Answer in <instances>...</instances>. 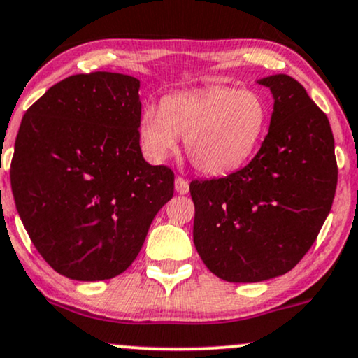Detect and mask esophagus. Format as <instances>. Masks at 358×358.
<instances>
[{"label":"esophagus","mask_w":358,"mask_h":358,"mask_svg":"<svg viewBox=\"0 0 358 358\" xmlns=\"http://www.w3.org/2000/svg\"><path fill=\"white\" fill-rule=\"evenodd\" d=\"M175 190H176V193H180V195H187L188 190H190V183H188V180L182 178V176H176Z\"/></svg>","instance_id":"esophagus-1"}]
</instances>
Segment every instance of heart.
Listing matches in <instances>:
<instances>
[{
  "mask_svg": "<svg viewBox=\"0 0 358 358\" xmlns=\"http://www.w3.org/2000/svg\"><path fill=\"white\" fill-rule=\"evenodd\" d=\"M270 118L268 103L253 88L212 86L178 92L146 105L138 133L145 153L160 162L185 138L188 160L205 175L222 176L242 168L260 145Z\"/></svg>",
  "mask_w": 358,
  "mask_h": 358,
  "instance_id": "1",
  "label": "heart"
}]
</instances>
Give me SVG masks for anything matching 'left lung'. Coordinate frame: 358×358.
I'll return each mask as SVG.
<instances>
[{
    "mask_svg": "<svg viewBox=\"0 0 358 358\" xmlns=\"http://www.w3.org/2000/svg\"><path fill=\"white\" fill-rule=\"evenodd\" d=\"M258 85L273 96L258 153L223 178L190 183L198 255L210 272L234 283L290 272L315 242L337 188L327 115L292 76L272 75Z\"/></svg>",
    "mask_w": 358,
    "mask_h": 358,
    "instance_id": "8db88e82",
    "label": "left lung"
}]
</instances>
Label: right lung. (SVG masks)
<instances>
[{
  "label": "right lung",
  "instance_id": "add662e5",
  "mask_svg": "<svg viewBox=\"0 0 358 358\" xmlns=\"http://www.w3.org/2000/svg\"><path fill=\"white\" fill-rule=\"evenodd\" d=\"M140 81L73 75L21 120L11 190L29 238L55 272L78 282L123 273L140 253L175 175L140 148Z\"/></svg>",
  "mask_w": 358,
  "mask_h": 358
}]
</instances>
